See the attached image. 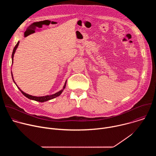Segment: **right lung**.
Masks as SVG:
<instances>
[{"instance_id":"add662e5","label":"right lung","mask_w":156,"mask_h":156,"mask_svg":"<svg viewBox=\"0 0 156 156\" xmlns=\"http://www.w3.org/2000/svg\"><path fill=\"white\" fill-rule=\"evenodd\" d=\"M19 43H20V41H18L17 44H16V46H15L13 50V52H12V65H13V57H14V54L16 52V49L18 48V45H19ZM11 74H12V79H13V81L14 82V83L16 84V86H17V87L18 88V90L21 91V93L23 94L25 97H27V98L31 99V100H33V101H37V102H46V101H49V100H51V99H53L58 96H59L62 93L63 91V90L65 88V86H66V80L65 82V84L63 86V89H62V90L60 91H59L58 92L54 94H51V95H47V96H31V95H30L28 94H27L25 93V92H23V91H22L21 89L17 86V84H16L14 79H13V73L12 72V70H11Z\"/></svg>"}]
</instances>
